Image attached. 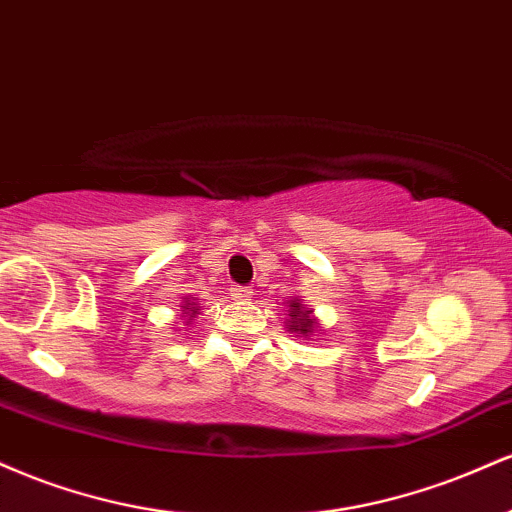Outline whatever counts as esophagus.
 <instances>
[{"label": "esophagus", "instance_id": "obj_1", "mask_svg": "<svg viewBox=\"0 0 512 512\" xmlns=\"http://www.w3.org/2000/svg\"><path fill=\"white\" fill-rule=\"evenodd\" d=\"M233 298H236V301H250L252 289L250 286H233Z\"/></svg>", "mask_w": 512, "mask_h": 512}]
</instances>
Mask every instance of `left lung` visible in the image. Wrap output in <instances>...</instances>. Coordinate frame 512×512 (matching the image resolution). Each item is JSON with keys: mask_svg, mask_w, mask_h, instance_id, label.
<instances>
[{"mask_svg": "<svg viewBox=\"0 0 512 512\" xmlns=\"http://www.w3.org/2000/svg\"><path fill=\"white\" fill-rule=\"evenodd\" d=\"M313 313V310H303L301 303L293 301L291 303V322H289V332H296V334H305L308 337L310 332H313V320H308V315Z\"/></svg>", "mask_w": 512, "mask_h": 512, "instance_id": "obj_1", "label": "left lung"}]
</instances>
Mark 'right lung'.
I'll use <instances>...</instances> for the list:
<instances>
[{"instance_id":"1","label":"right lung","mask_w":512,"mask_h":512,"mask_svg":"<svg viewBox=\"0 0 512 512\" xmlns=\"http://www.w3.org/2000/svg\"><path fill=\"white\" fill-rule=\"evenodd\" d=\"M192 305H195V303H185V305H182V308H185V310H190V308H192ZM197 310H199V308H192V315H195V313H197ZM192 315H190V317H192Z\"/></svg>"}]
</instances>
